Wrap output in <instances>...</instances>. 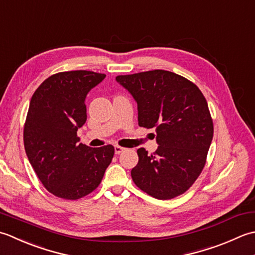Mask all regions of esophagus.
Instances as JSON below:
<instances>
[{"instance_id":"1","label":"esophagus","mask_w":255,"mask_h":255,"mask_svg":"<svg viewBox=\"0 0 255 255\" xmlns=\"http://www.w3.org/2000/svg\"><path fill=\"white\" fill-rule=\"evenodd\" d=\"M124 149H126V148L122 147V146H119V145H114V152H116V154L122 153Z\"/></svg>"}]
</instances>
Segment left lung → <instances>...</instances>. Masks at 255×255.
Wrapping results in <instances>:
<instances>
[{
  "mask_svg": "<svg viewBox=\"0 0 255 255\" xmlns=\"http://www.w3.org/2000/svg\"><path fill=\"white\" fill-rule=\"evenodd\" d=\"M137 103L138 126L156 129L153 154L137 149L131 176L139 189L156 199L188 190L205 167L214 136L206 98L194 82L167 70L118 76Z\"/></svg>",
  "mask_w": 255,
  "mask_h": 255,
  "instance_id": "left-lung-1",
  "label": "left lung"
}]
</instances>
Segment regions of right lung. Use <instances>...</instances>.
Masks as SVG:
<instances>
[{
  "instance_id": "1",
  "label": "right lung",
  "mask_w": 255,
  "mask_h": 255,
  "mask_svg": "<svg viewBox=\"0 0 255 255\" xmlns=\"http://www.w3.org/2000/svg\"><path fill=\"white\" fill-rule=\"evenodd\" d=\"M105 74L74 70L43 81L30 99L24 146L30 165L49 193L77 200L100 185L114 155L112 145L92 148L79 142L87 120L86 97Z\"/></svg>"
}]
</instances>
